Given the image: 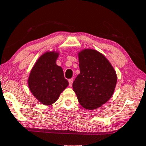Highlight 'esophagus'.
Listing matches in <instances>:
<instances>
[{"mask_svg": "<svg viewBox=\"0 0 146 146\" xmlns=\"http://www.w3.org/2000/svg\"><path fill=\"white\" fill-rule=\"evenodd\" d=\"M73 81H74V79H73V78H70V79H69V80H68V82H69V86H72Z\"/></svg>", "mask_w": 146, "mask_h": 146, "instance_id": "1", "label": "esophagus"}]
</instances>
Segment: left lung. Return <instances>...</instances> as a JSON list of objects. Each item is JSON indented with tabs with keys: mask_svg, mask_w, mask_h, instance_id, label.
<instances>
[{
	"mask_svg": "<svg viewBox=\"0 0 146 146\" xmlns=\"http://www.w3.org/2000/svg\"><path fill=\"white\" fill-rule=\"evenodd\" d=\"M78 58L80 74L73 82V90L82 107L94 110L112 96L117 84L116 72L107 58L96 50H82Z\"/></svg>",
	"mask_w": 146,
	"mask_h": 146,
	"instance_id": "obj_1",
	"label": "left lung"
}]
</instances>
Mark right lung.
Masks as SVG:
<instances>
[{
	"label": "right lung",
	"instance_id": "right-lung-1",
	"mask_svg": "<svg viewBox=\"0 0 146 146\" xmlns=\"http://www.w3.org/2000/svg\"><path fill=\"white\" fill-rule=\"evenodd\" d=\"M58 55L54 52L43 54L36 62L28 79L31 93L45 105L55 103L68 86L63 70L56 64Z\"/></svg>",
	"mask_w": 146,
	"mask_h": 146
}]
</instances>
